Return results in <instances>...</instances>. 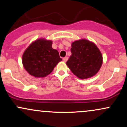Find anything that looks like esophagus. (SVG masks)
Returning <instances> with one entry per match:
<instances>
[{
    "label": "esophagus",
    "instance_id": "34e87169",
    "mask_svg": "<svg viewBox=\"0 0 127 127\" xmlns=\"http://www.w3.org/2000/svg\"><path fill=\"white\" fill-rule=\"evenodd\" d=\"M63 61H64V62H66L68 60V57H64V58H63Z\"/></svg>",
    "mask_w": 127,
    "mask_h": 127
}]
</instances>
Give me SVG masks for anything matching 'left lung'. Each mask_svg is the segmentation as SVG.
<instances>
[{
  "label": "left lung",
  "mask_w": 127,
  "mask_h": 127,
  "mask_svg": "<svg viewBox=\"0 0 127 127\" xmlns=\"http://www.w3.org/2000/svg\"><path fill=\"white\" fill-rule=\"evenodd\" d=\"M71 52L66 64L78 78H91L98 72L103 57L95 43L87 39L76 40L72 43Z\"/></svg>",
  "instance_id": "obj_1"
}]
</instances>
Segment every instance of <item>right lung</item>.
Segmentation results:
<instances>
[{"label":"right lung","mask_w":127,"mask_h":127,"mask_svg":"<svg viewBox=\"0 0 127 127\" xmlns=\"http://www.w3.org/2000/svg\"><path fill=\"white\" fill-rule=\"evenodd\" d=\"M51 40L39 39L29 46L23 53L22 62L26 70L36 78H44L52 72L62 59L52 48Z\"/></svg>","instance_id":"1"}]
</instances>
